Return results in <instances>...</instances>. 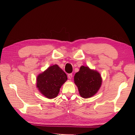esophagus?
I'll use <instances>...</instances> for the list:
<instances>
[{"mask_svg": "<svg viewBox=\"0 0 135 135\" xmlns=\"http://www.w3.org/2000/svg\"><path fill=\"white\" fill-rule=\"evenodd\" d=\"M68 78L69 79H72V77H73V74H69L68 75Z\"/></svg>", "mask_w": 135, "mask_h": 135, "instance_id": "1", "label": "esophagus"}]
</instances>
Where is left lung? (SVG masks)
<instances>
[{"instance_id":"left-lung-1","label":"left lung","mask_w":135,"mask_h":135,"mask_svg":"<svg viewBox=\"0 0 135 135\" xmlns=\"http://www.w3.org/2000/svg\"><path fill=\"white\" fill-rule=\"evenodd\" d=\"M74 79L80 96L84 99L95 95L102 84L100 73L88 66H81L79 71L75 74Z\"/></svg>"}]
</instances>
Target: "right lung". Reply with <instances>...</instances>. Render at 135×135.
Returning a JSON list of instances; mask_svg holds the SVG:
<instances>
[{
    "instance_id": "obj_1",
    "label": "right lung",
    "mask_w": 135,
    "mask_h": 135,
    "mask_svg": "<svg viewBox=\"0 0 135 135\" xmlns=\"http://www.w3.org/2000/svg\"><path fill=\"white\" fill-rule=\"evenodd\" d=\"M67 79L65 73L57 65H54L38 75L36 87L43 96L48 99H54Z\"/></svg>"
}]
</instances>
